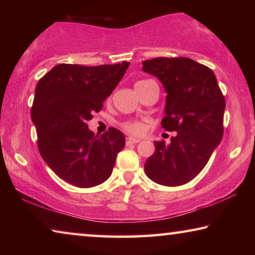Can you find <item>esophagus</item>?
Returning a JSON list of instances; mask_svg holds the SVG:
<instances>
[{
  "label": "esophagus",
  "mask_w": 255,
  "mask_h": 255,
  "mask_svg": "<svg viewBox=\"0 0 255 255\" xmlns=\"http://www.w3.org/2000/svg\"><path fill=\"white\" fill-rule=\"evenodd\" d=\"M127 145H130V144H137L139 143L140 139L139 138H135V137H127Z\"/></svg>",
  "instance_id": "1"
}]
</instances>
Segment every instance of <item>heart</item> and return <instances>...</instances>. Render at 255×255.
<instances>
[{"mask_svg": "<svg viewBox=\"0 0 255 255\" xmlns=\"http://www.w3.org/2000/svg\"><path fill=\"white\" fill-rule=\"evenodd\" d=\"M139 82H143V81H139ZM139 82H137V83H139ZM124 127L126 130H128L131 133H135V135H139V133L144 131V126L139 123H126L124 125Z\"/></svg>", "mask_w": 255, "mask_h": 255, "instance_id": "heart-1", "label": "heart"}]
</instances>
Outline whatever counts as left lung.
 Listing matches in <instances>:
<instances>
[{
	"instance_id": "left-lung-1",
	"label": "left lung",
	"mask_w": 255,
	"mask_h": 255,
	"mask_svg": "<svg viewBox=\"0 0 255 255\" xmlns=\"http://www.w3.org/2000/svg\"><path fill=\"white\" fill-rule=\"evenodd\" d=\"M141 66L165 90L162 127L176 131L170 144L154 141L145 173L167 187L185 184L200 173L222 141L225 98L214 72L190 58L158 57Z\"/></svg>"
}]
</instances>
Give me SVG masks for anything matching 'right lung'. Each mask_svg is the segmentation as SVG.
<instances>
[{"label": "right lung", "instance_id": "obj_1", "mask_svg": "<svg viewBox=\"0 0 255 255\" xmlns=\"http://www.w3.org/2000/svg\"><path fill=\"white\" fill-rule=\"evenodd\" d=\"M128 66V62L100 66L59 64L36 86L31 120L39 153L60 179L75 187L105 182L125 147L126 138L118 129L98 136L86 123L101 110Z\"/></svg>", "mask_w": 255, "mask_h": 255}]
</instances>
